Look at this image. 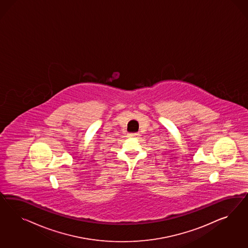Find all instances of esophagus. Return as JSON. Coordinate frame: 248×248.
I'll return each instance as SVG.
<instances>
[{
	"label": "esophagus",
	"mask_w": 248,
	"mask_h": 248,
	"mask_svg": "<svg viewBox=\"0 0 248 248\" xmlns=\"http://www.w3.org/2000/svg\"><path fill=\"white\" fill-rule=\"evenodd\" d=\"M138 135H139V134H136V133H135V134H128V137H131V138H133V137H138Z\"/></svg>",
	"instance_id": "1"
}]
</instances>
